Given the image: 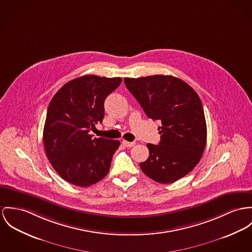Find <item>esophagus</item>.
I'll return each mask as SVG.
<instances>
[{"mask_svg":"<svg viewBox=\"0 0 252 252\" xmlns=\"http://www.w3.org/2000/svg\"><path fill=\"white\" fill-rule=\"evenodd\" d=\"M122 143L126 148H131V147H133L135 145V142H127V141H125V140Z\"/></svg>","mask_w":252,"mask_h":252,"instance_id":"obj_1","label":"esophagus"}]
</instances>
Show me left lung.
Instances as JSON below:
<instances>
[{"mask_svg":"<svg viewBox=\"0 0 252 252\" xmlns=\"http://www.w3.org/2000/svg\"><path fill=\"white\" fill-rule=\"evenodd\" d=\"M146 115L158 120L159 145L148 144L149 158L140 163L143 173L159 183H172L189 174L199 162L207 128L201 100L185 81L155 75L124 79Z\"/></svg>","mask_w":252,"mask_h":252,"instance_id":"obj_1","label":"left lung"}]
</instances>
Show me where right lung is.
<instances>
[{"mask_svg": "<svg viewBox=\"0 0 252 252\" xmlns=\"http://www.w3.org/2000/svg\"><path fill=\"white\" fill-rule=\"evenodd\" d=\"M121 82L86 75L64 84L52 98L43 143L53 168L67 182L87 187L108 174L120 142L93 138L90 131L102 122L104 100Z\"/></svg>", "mask_w": 252, "mask_h": 252, "instance_id": "obj_1", "label": "right lung"}]
</instances>
